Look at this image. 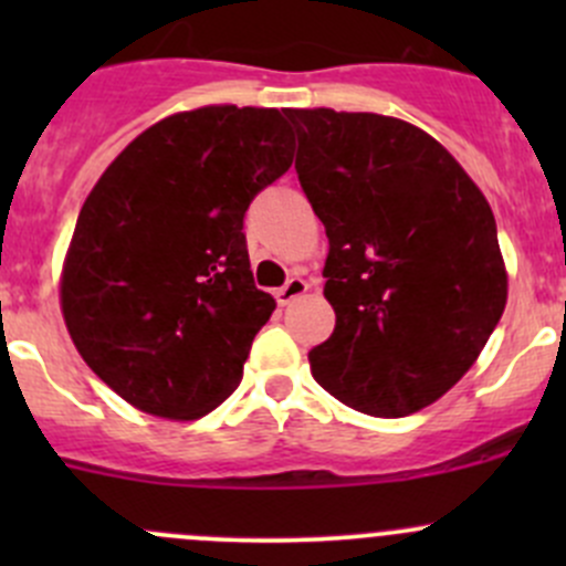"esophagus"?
Returning a JSON list of instances; mask_svg holds the SVG:
<instances>
[{
    "label": "esophagus",
    "instance_id": "1",
    "mask_svg": "<svg viewBox=\"0 0 566 566\" xmlns=\"http://www.w3.org/2000/svg\"><path fill=\"white\" fill-rule=\"evenodd\" d=\"M306 290H310V282H306V279H301V276L287 279V284H284V287H279V290H276V301H279V306L293 304V301H295V298H301V295H304Z\"/></svg>",
    "mask_w": 566,
    "mask_h": 566
}]
</instances>
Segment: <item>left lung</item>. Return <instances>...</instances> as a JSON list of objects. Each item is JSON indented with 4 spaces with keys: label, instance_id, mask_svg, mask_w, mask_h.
<instances>
[{
    "label": "left lung",
    "instance_id": "8db88e82",
    "mask_svg": "<svg viewBox=\"0 0 566 566\" xmlns=\"http://www.w3.org/2000/svg\"><path fill=\"white\" fill-rule=\"evenodd\" d=\"M298 180L328 235L334 334L312 375L369 416L416 413L473 367L506 306L493 210L427 130L373 112L287 108Z\"/></svg>",
    "mask_w": 566,
    "mask_h": 566
}]
</instances>
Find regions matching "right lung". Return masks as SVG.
I'll use <instances>...</instances> for the list:
<instances>
[{"instance_id": "right-lung-1", "label": "right lung", "mask_w": 566, "mask_h": 566, "mask_svg": "<svg viewBox=\"0 0 566 566\" xmlns=\"http://www.w3.org/2000/svg\"><path fill=\"white\" fill-rule=\"evenodd\" d=\"M290 164L279 108L216 104L158 119L95 182L60 306L78 356L125 402L191 421L238 389L276 310L254 287L243 216Z\"/></svg>"}]
</instances>
